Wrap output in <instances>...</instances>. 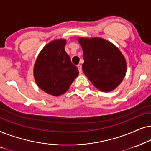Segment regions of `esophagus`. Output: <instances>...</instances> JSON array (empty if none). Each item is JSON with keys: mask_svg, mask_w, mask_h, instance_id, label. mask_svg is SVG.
Instances as JSON below:
<instances>
[{"mask_svg": "<svg viewBox=\"0 0 151 151\" xmlns=\"http://www.w3.org/2000/svg\"><path fill=\"white\" fill-rule=\"evenodd\" d=\"M77 68H78V69H79V73L81 74V73H82V68H81V65H80V64H79V65H77Z\"/></svg>", "mask_w": 151, "mask_h": 151, "instance_id": "34e87169", "label": "esophagus"}]
</instances>
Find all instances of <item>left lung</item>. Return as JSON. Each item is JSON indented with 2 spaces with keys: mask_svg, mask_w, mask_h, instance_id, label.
Instances as JSON below:
<instances>
[{
  "mask_svg": "<svg viewBox=\"0 0 151 151\" xmlns=\"http://www.w3.org/2000/svg\"><path fill=\"white\" fill-rule=\"evenodd\" d=\"M83 52L84 74L102 92H110L125 77L127 64L119 48L100 37H79Z\"/></svg>",
  "mask_w": 151,
  "mask_h": 151,
  "instance_id": "1",
  "label": "left lung"
}]
</instances>
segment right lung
<instances>
[{
  "label": "right lung",
  "mask_w": 151,
  "mask_h": 151,
  "mask_svg": "<svg viewBox=\"0 0 151 151\" xmlns=\"http://www.w3.org/2000/svg\"><path fill=\"white\" fill-rule=\"evenodd\" d=\"M66 42L65 39H60L47 43L40 52L34 65L37 85L53 96L65 93L79 74L66 53Z\"/></svg>",
  "instance_id": "add662e5"
}]
</instances>
